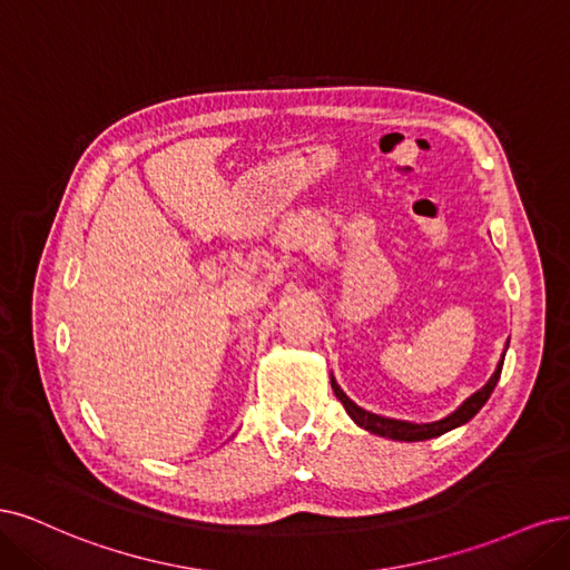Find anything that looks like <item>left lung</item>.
I'll list each match as a JSON object with an SVG mask.
<instances>
[{
	"instance_id": "1",
	"label": "left lung",
	"mask_w": 570,
	"mask_h": 570,
	"mask_svg": "<svg viewBox=\"0 0 570 570\" xmlns=\"http://www.w3.org/2000/svg\"><path fill=\"white\" fill-rule=\"evenodd\" d=\"M502 364H504V357L500 360L498 370H494V374L490 376V381L483 385L481 391H475L462 407H459L456 412H452L448 419L443 421H435V424H410V421H397V419H385V416H379V414H372V412H364L362 407H357L355 402L347 397L341 389L338 383L334 381L332 376V389L336 393V397L343 402L345 412L351 414L360 426H364L366 431H372L376 435H385V438H393V440H429V438H435V435H443L456 426L466 424L469 419H473V414H479V410L485 405L488 397L492 395L494 385H498L500 381V374H502Z\"/></svg>"
}]
</instances>
